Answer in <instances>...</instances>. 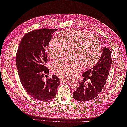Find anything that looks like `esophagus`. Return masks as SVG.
Listing matches in <instances>:
<instances>
[{
    "instance_id": "obj_1",
    "label": "esophagus",
    "mask_w": 127,
    "mask_h": 127,
    "mask_svg": "<svg viewBox=\"0 0 127 127\" xmlns=\"http://www.w3.org/2000/svg\"><path fill=\"white\" fill-rule=\"evenodd\" d=\"M70 80H68V79H63V78H60V83H64V82L66 81H69Z\"/></svg>"
}]
</instances>
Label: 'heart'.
<instances>
[{"label":"heart","instance_id":"obj_1","mask_svg":"<svg viewBox=\"0 0 127 127\" xmlns=\"http://www.w3.org/2000/svg\"><path fill=\"white\" fill-rule=\"evenodd\" d=\"M59 38H53L49 43L47 52L51 59L63 55L66 48H70L72 57L61 59L52 64V70L56 75L68 79L85 67H92L100 58L101 51L98 37L87 31L77 29L61 31Z\"/></svg>","mask_w":127,"mask_h":127}]
</instances>
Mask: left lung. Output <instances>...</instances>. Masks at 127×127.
<instances>
[{
    "label": "left lung",
    "mask_w": 127,
    "mask_h": 127,
    "mask_svg": "<svg viewBox=\"0 0 127 127\" xmlns=\"http://www.w3.org/2000/svg\"><path fill=\"white\" fill-rule=\"evenodd\" d=\"M112 65L111 52L108 48L104 47L100 58L92 69L83 74V81L89 79L88 86H84L83 82L79 83V88L73 92V97L78 101H88L98 96L101 92L109 74Z\"/></svg>",
    "instance_id": "8db88e82"
}]
</instances>
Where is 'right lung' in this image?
<instances>
[{"instance_id": "right-lung-1", "label": "right lung", "mask_w": 127, "mask_h": 127, "mask_svg": "<svg viewBox=\"0 0 127 127\" xmlns=\"http://www.w3.org/2000/svg\"><path fill=\"white\" fill-rule=\"evenodd\" d=\"M56 31L57 29L42 28L31 31L22 38L17 50L15 59L22 85L31 97L38 100L52 99L60 84L55 75L46 81L42 79L49 73L44 66L47 62L45 50Z\"/></svg>"}]
</instances>
